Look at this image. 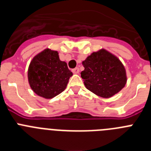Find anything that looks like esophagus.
<instances>
[{"mask_svg": "<svg viewBox=\"0 0 151 151\" xmlns=\"http://www.w3.org/2000/svg\"><path fill=\"white\" fill-rule=\"evenodd\" d=\"M73 73H75V74H78V73H79V68L76 67V68H75V69H73Z\"/></svg>", "mask_w": 151, "mask_h": 151, "instance_id": "34e87169", "label": "esophagus"}]
</instances>
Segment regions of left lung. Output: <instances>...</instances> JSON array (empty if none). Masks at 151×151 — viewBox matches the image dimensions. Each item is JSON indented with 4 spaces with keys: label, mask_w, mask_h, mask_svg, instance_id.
<instances>
[{
    "label": "left lung",
    "mask_w": 151,
    "mask_h": 151,
    "mask_svg": "<svg viewBox=\"0 0 151 151\" xmlns=\"http://www.w3.org/2000/svg\"><path fill=\"white\" fill-rule=\"evenodd\" d=\"M82 65L85 69L81 77L85 87L100 97H112L126 84V73L121 61L104 49L92 53Z\"/></svg>",
    "instance_id": "8db88e82"
}]
</instances>
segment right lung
<instances>
[{"label":"right lung","mask_w":151,"mask_h":151,"mask_svg":"<svg viewBox=\"0 0 151 151\" xmlns=\"http://www.w3.org/2000/svg\"><path fill=\"white\" fill-rule=\"evenodd\" d=\"M73 76L66 62L61 61L58 52L45 49L31 61L28 78L31 88L38 96L50 99L66 88Z\"/></svg>","instance_id":"obj_1"}]
</instances>
